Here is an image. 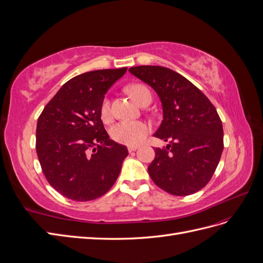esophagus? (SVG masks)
<instances>
[{"label":"esophagus","mask_w":263,"mask_h":263,"mask_svg":"<svg viewBox=\"0 0 263 263\" xmlns=\"http://www.w3.org/2000/svg\"><path fill=\"white\" fill-rule=\"evenodd\" d=\"M137 146H129L128 147V151H129V153H133V151H135V150H137Z\"/></svg>","instance_id":"obj_1"}]
</instances>
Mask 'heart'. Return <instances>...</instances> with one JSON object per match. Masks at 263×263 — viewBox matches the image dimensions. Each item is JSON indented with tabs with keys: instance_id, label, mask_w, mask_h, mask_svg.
I'll return each mask as SVG.
<instances>
[{
	"instance_id": "b5f03b06",
	"label": "heart",
	"mask_w": 263,
	"mask_h": 263,
	"mask_svg": "<svg viewBox=\"0 0 263 263\" xmlns=\"http://www.w3.org/2000/svg\"><path fill=\"white\" fill-rule=\"evenodd\" d=\"M128 92L138 104H142L147 98H151L149 90L142 84H133L128 86ZM101 115L103 119L110 117L109 100L104 99L101 104ZM150 133V126L145 122H118L109 129L112 139L118 144L126 146H137Z\"/></svg>"
}]
</instances>
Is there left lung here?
<instances>
[{
  "label": "left lung",
  "mask_w": 263,
  "mask_h": 263,
  "mask_svg": "<svg viewBox=\"0 0 263 263\" xmlns=\"http://www.w3.org/2000/svg\"><path fill=\"white\" fill-rule=\"evenodd\" d=\"M129 72L150 85L161 101L163 119L154 136L169 141L156 148L149 176L177 196L203 189L216 170L224 132L216 108L201 90L180 73L160 66H139Z\"/></svg>",
  "instance_id": "8db88e82"
}]
</instances>
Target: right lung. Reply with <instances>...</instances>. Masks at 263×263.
I'll use <instances>...</instances> for the list:
<instances>
[{
	"label": "right lung",
	"mask_w": 263,
	"mask_h": 263,
	"mask_svg": "<svg viewBox=\"0 0 263 263\" xmlns=\"http://www.w3.org/2000/svg\"><path fill=\"white\" fill-rule=\"evenodd\" d=\"M126 70H95L72 78L38 118V160L49 184L70 200L86 202L104 195L128 156L126 146L109 139L101 119L105 93Z\"/></svg>",
	"instance_id": "add662e5"
}]
</instances>
